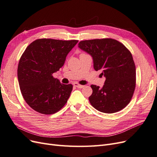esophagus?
Listing matches in <instances>:
<instances>
[{"label":"esophagus","instance_id":"obj_1","mask_svg":"<svg viewBox=\"0 0 157 157\" xmlns=\"http://www.w3.org/2000/svg\"><path fill=\"white\" fill-rule=\"evenodd\" d=\"M73 85L75 86H76L78 88H82L84 87V85H80V84H78V83H74Z\"/></svg>","mask_w":157,"mask_h":157}]
</instances>
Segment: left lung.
Listing matches in <instances>:
<instances>
[{"mask_svg":"<svg viewBox=\"0 0 157 157\" xmlns=\"http://www.w3.org/2000/svg\"><path fill=\"white\" fill-rule=\"evenodd\" d=\"M78 48L92 56L94 68L105 77L102 88L91 85V105L105 113L119 111L130 103L136 87V66L124 45L112 39L82 40Z\"/></svg>","mask_w":157,"mask_h":157,"instance_id":"left-lung-1","label":"left lung"}]
</instances>
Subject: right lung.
I'll return each mask as SVG.
<instances>
[{"mask_svg": "<svg viewBox=\"0 0 157 157\" xmlns=\"http://www.w3.org/2000/svg\"><path fill=\"white\" fill-rule=\"evenodd\" d=\"M77 42L37 39L23 52L17 67L19 85L26 103L38 113L54 114L67 103L73 85L61 84L52 74L63 67L66 57Z\"/></svg>", "mask_w": 157, "mask_h": 157, "instance_id": "obj_1", "label": "right lung"}]
</instances>
